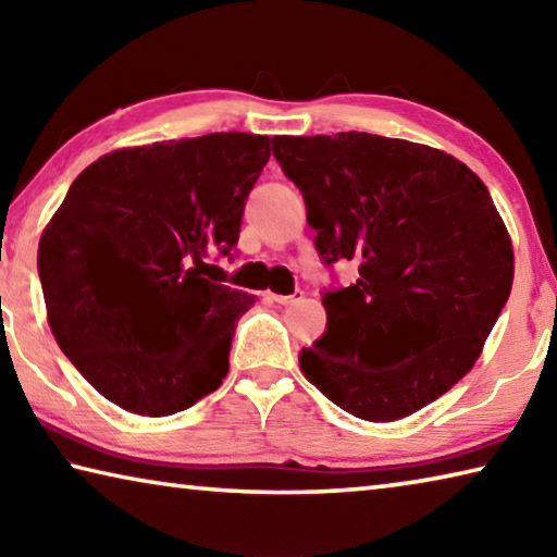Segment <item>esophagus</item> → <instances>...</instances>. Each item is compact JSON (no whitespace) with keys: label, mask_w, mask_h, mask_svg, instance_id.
<instances>
[{"label":"esophagus","mask_w":557,"mask_h":557,"mask_svg":"<svg viewBox=\"0 0 557 557\" xmlns=\"http://www.w3.org/2000/svg\"><path fill=\"white\" fill-rule=\"evenodd\" d=\"M305 297L301 292H295V295H275V292H270V299L277 301V305L282 307H289V305H297V301Z\"/></svg>","instance_id":"34e87169"}]
</instances>
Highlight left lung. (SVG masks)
<instances>
[{
    "label": "left lung",
    "instance_id": "obj_1",
    "mask_svg": "<svg viewBox=\"0 0 557 557\" xmlns=\"http://www.w3.org/2000/svg\"><path fill=\"white\" fill-rule=\"evenodd\" d=\"M299 186L326 262L358 280L326 292V334L299 369L338 408L393 422L465 379L513 285V245L467 164L442 149L369 135L272 139ZM410 341L395 362L375 352Z\"/></svg>",
    "mask_w": 557,
    "mask_h": 557
}]
</instances>
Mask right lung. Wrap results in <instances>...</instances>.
Masks as SVG:
<instances>
[{"instance_id": "obj_1", "label": "right lung", "mask_w": 557, "mask_h": 557, "mask_svg": "<svg viewBox=\"0 0 557 557\" xmlns=\"http://www.w3.org/2000/svg\"><path fill=\"white\" fill-rule=\"evenodd\" d=\"M270 137L213 132L122 147L83 169L39 243L46 319L61 351L122 410L164 418L228 373L256 295L209 280L238 245Z\"/></svg>"}]
</instances>
